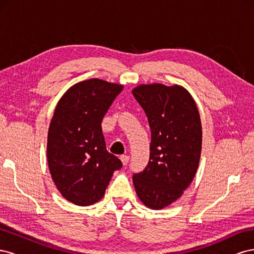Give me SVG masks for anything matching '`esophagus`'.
Returning a JSON list of instances; mask_svg holds the SVG:
<instances>
[{"label":"esophagus","mask_w":254,"mask_h":254,"mask_svg":"<svg viewBox=\"0 0 254 254\" xmlns=\"http://www.w3.org/2000/svg\"><path fill=\"white\" fill-rule=\"evenodd\" d=\"M121 161H122V163H123V165H127V163L129 162V156H125V155H123V156H121Z\"/></svg>","instance_id":"obj_1"}]
</instances>
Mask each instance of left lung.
<instances>
[{
    "label": "left lung",
    "instance_id": "8db88e82",
    "mask_svg": "<svg viewBox=\"0 0 254 254\" xmlns=\"http://www.w3.org/2000/svg\"><path fill=\"white\" fill-rule=\"evenodd\" d=\"M132 94L148 119V165L132 177L144 205L162 210L179 199L193 181L202 147L201 120L190 92L180 84H139Z\"/></svg>",
    "mask_w": 254,
    "mask_h": 254
}]
</instances>
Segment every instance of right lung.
I'll return each instance as SVG.
<instances>
[{
	"instance_id": "right-lung-1",
	"label": "right lung",
	"mask_w": 254,
	"mask_h": 254,
	"mask_svg": "<svg viewBox=\"0 0 254 254\" xmlns=\"http://www.w3.org/2000/svg\"><path fill=\"white\" fill-rule=\"evenodd\" d=\"M124 86L99 78L79 81L61 96L48 133L49 170L67 201H99L121 161L106 149L102 121Z\"/></svg>"
}]
</instances>
